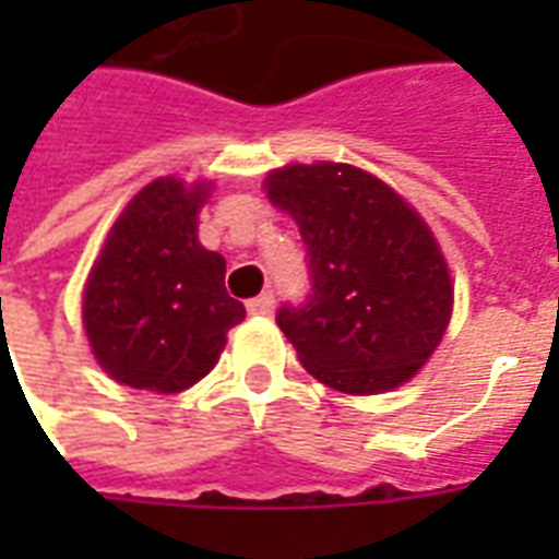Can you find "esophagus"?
I'll return each instance as SVG.
<instances>
[{
	"mask_svg": "<svg viewBox=\"0 0 559 559\" xmlns=\"http://www.w3.org/2000/svg\"><path fill=\"white\" fill-rule=\"evenodd\" d=\"M275 311V296L272 293H260L254 299H248V314L251 317H269Z\"/></svg>",
	"mask_w": 559,
	"mask_h": 559,
	"instance_id": "obj_1",
	"label": "esophagus"
}]
</instances>
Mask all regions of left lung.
Returning a JSON list of instances; mask_svg holds the SVG:
<instances>
[{"instance_id":"obj_1","label":"left lung","mask_w":559,"mask_h":559,"mask_svg":"<svg viewBox=\"0 0 559 559\" xmlns=\"http://www.w3.org/2000/svg\"><path fill=\"white\" fill-rule=\"evenodd\" d=\"M266 194L302 233L311 293L278 326L305 371L347 395L407 383L443 341L452 278L440 245L386 182L350 164H290Z\"/></svg>"}]
</instances>
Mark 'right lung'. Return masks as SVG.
<instances>
[{
  "label": "right lung",
  "instance_id": "1",
  "mask_svg": "<svg viewBox=\"0 0 559 559\" xmlns=\"http://www.w3.org/2000/svg\"><path fill=\"white\" fill-rule=\"evenodd\" d=\"M209 185L164 176L116 218L83 293L92 353L116 383L182 392L206 377L245 320L227 296V263L197 239Z\"/></svg>",
  "mask_w": 559,
  "mask_h": 559
}]
</instances>
